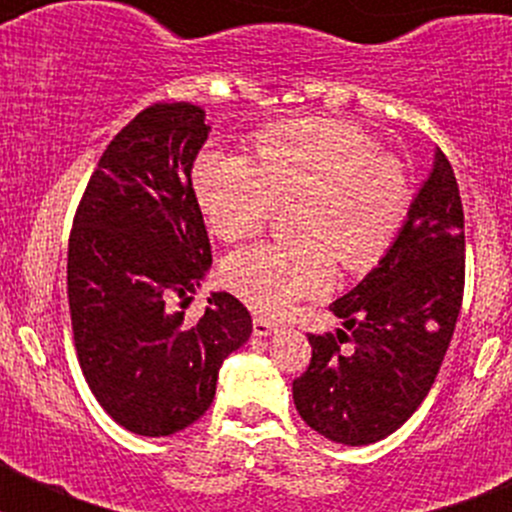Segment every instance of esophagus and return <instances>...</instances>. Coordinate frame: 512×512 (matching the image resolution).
<instances>
[{
    "instance_id": "34e87169",
    "label": "esophagus",
    "mask_w": 512,
    "mask_h": 512,
    "mask_svg": "<svg viewBox=\"0 0 512 512\" xmlns=\"http://www.w3.org/2000/svg\"><path fill=\"white\" fill-rule=\"evenodd\" d=\"M277 330H279L277 323H271V320L266 318H253V333H256L259 338L271 336V333H277Z\"/></svg>"
}]
</instances>
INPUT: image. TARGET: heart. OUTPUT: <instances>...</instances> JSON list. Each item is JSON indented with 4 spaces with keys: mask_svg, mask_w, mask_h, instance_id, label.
<instances>
[{
    "mask_svg": "<svg viewBox=\"0 0 512 512\" xmlns=\"http://www.w3.org/2000/svg\"><path fill=\"white\" fill-rule=\"evenodd\" d=\"M253 161L205 151L192 166L194 200L225 243L269 223L274 207L295 202V241L259 243L230 253L223 279L248 307L284 315L320 295L333 259L346 271H369L387 256L410 207L408 174L377 140L341 120H297L261 130Z\"/></svg>",
    "mask_w": 512,
    "mask_h": 512,
    "instance_id": "heart-1",
    "label": "heart"
}]
</instances>
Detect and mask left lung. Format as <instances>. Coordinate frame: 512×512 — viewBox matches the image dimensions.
Wrapping results in <instances>:
<instances>
[{
  "mask_svg": "<svg viewBox=\"0 0 512 512\" xmlns=\"http://www.w3.org/2000/svg\"><path fill=\"white\" fill-rule=\"evenodd\" d=\"M461 295L464 210L454 169L436 148L387 256L330 305L343 328L307 336L310 366L292 382L302 420L346 446L395 433L436 382ZM343 342L352 346L343 349Z\"/></svg>",
  "mask_w": 512,
  "mask_h": 512,
  "instance_id": "obj_1",
  "label": "left lung"
}]
</instances>
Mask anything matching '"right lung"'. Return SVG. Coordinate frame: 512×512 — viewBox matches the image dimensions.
Here are the masks:
<instances>
[{"label": "right lung", "instance_id": "1", "mask_svg": "<svg viewBox=\"0 0 512 512\" xmlns=\"http://www.w3.org/2000/svg\"><path fill=\"white\" fill-rule=\"evenodd\" d=\"M210 125L189 102L153 104L112 138L69 238V307L89 390L138 436H171L210 408L217 372L251 336V315L212 292L194 325L169 310L212 264L192 166Z\"/></svg>", "mask_w": 512, "mask_h": 512}]
</instances>
